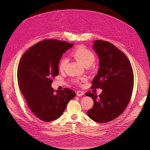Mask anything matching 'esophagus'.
<instances>
[{
  "instance_id": "34e87169",
  "label": "esophagus",
  "mask_w": 150,
  "mask_h": 150,
  "mask_svg": "<svg viewBox=\"0 0 150 150\" xmlns=\"http://www.w3.org/2000/svg\"><path fill=\"white\" fill-rule=\"evenodd\" d=\"M83 95H84V92L81 91H78L76 92V96L78 97H81Z\"/></svg>"
}]
</instances>
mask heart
<instances>
[{
	"mask_svg": "<svg viewBox=\"0 0 150 150\" xmlns=\"http://www.w3.org/2000/svg\"><path fill=\"white\" fill-rule=\"evenodd\" d=\"M72 55L84 67H89L93 64L96 59L95 54H93V53L83 46H79L76 48L72 52ZM67 62L68 59L67 58H62L59 63V70H64L67 64ZM83 80H85V78H83ZM75 82L78 83V81L76 80Z\"/></svg>",
	"mask_w": 150,
	"mask_h": 150,
	"instance_id": "obj_1",
	"label": "heart"
}]
</instances>
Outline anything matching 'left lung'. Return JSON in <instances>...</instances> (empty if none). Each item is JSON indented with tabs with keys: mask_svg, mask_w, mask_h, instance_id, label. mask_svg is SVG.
<instances>
[{
	"mask_svg": "<svg viewBox=\"0 0 150 150\" xmlns=\"http://www.w3.org/2000/svg\"><path fill=\"white\" fill-rule=\"evenodd\" d=\"M93 49L99 58L97 74L92 88L103 90L98 96L88 92L93 106L88 115L98 123H106L119 117L127 108L134 86V74L127 57L112 44L96 40Z\"/></svg>",
	"mask_w": 150,
	"mask_h": 150,
	"instance_id": "8db88e82",
	"label": "left lung"
}]
</instances>
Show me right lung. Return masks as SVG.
Returning <instances> with one entry per match:
<instances>
[{
    "mask_svg": "<svg viewBox=\"0 0 150 150\" xmlns=\"http://www.w3.org/2000/svg\"><path fill=\"white\" fill-rule=\"evenodd\" d=\"M74 43L46 39L36 44L22 57L18 68L20 90L28 108L45 122L56 120L62 114L75 93L69 88L54 92L52 83L59 74V61Z\"/></svg>",
    "mask_w": 150,
    "mask_h": 150,
    "instance_id": "right-lung-1",
    "label": "right lung"
}]
</instances>
